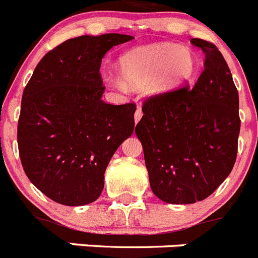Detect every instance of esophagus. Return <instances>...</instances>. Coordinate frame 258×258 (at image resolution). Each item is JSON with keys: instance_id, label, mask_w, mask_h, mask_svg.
<instances>
[{"instance_id": "esophagus-1", "label": "esophagus", "mask_w": 258, "mask_h": 258, "mask_svg": "<svg viewBox=\"0 0 258 258\" xmlns=\"http://www.w3.org/2000/svg\"><path fill=\"white\" fill-rule=\"evenodd\" d=\"M142 116H143V112H142V108H141V107H137V111H136V113H134V122H138L141 120V118H142Z\"/></svg>"}]
</instances>
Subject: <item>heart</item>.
Segmentation results:
<instances>
[{"label": "heart", "mask_w": 258, "mask_h": 258, "mask_svg": "<svg viewBox=\"0 0 258 258\" xmlns=\"http://www.w3.org/2000/svg\"><path fill=\"white\" fill-rule=\"evenodd\" d=\"M197 66L195 54L188 47L170 42L134 47L118 60L120 76L127 86L147 84L149 94L157 97L170 94L187 83Z\"/></svg>", "instance_id": "obj_1"}]
</instances>
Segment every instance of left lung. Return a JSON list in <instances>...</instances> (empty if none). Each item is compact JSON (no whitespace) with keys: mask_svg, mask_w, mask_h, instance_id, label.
Returning a JSON list of instances; mask_svg holds the SVG:
<instances>
[{"mask_svg":"<svg viewBox=\"0 0 258 258\" xmlns=\"http://www.w3.org/2000/svg\"><path fill=\"white\" fill-rule=\"evenodd\" d=\"M204 70L191 90L149 98L136 126L152 192L169 204L208 198L232 170L240 132L239 95L222 54L192 38Z\"/></svg>","mask_w":258,"mask_h":258,"instance_id":"8db88e82","label":"left lung"}]
</instances>
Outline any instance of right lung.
<instances>
[{"label":"right lung","mask_w":258,"mask_h":258,"mask_svg":"<svg viewBox=\"0 0 258 258\" xmlns=\"http://www.w3.org/2000/svg\"><path fill=\"white\" fill-rule=\"evenodd\" d=\"M133 36L64 41L41 59L22 97L18 146L29 181L63 206L101 197L111 157L134 131L136 104L104 103L102 58Z\"/></svg>","instance_id":"right-lung-1"}]
</instances>
